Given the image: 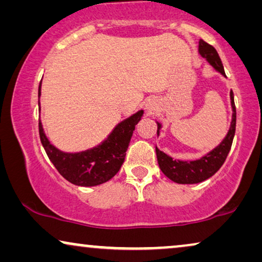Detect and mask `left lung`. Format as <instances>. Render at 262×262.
<instances>
[{
	"mask_svg": "<svg viewBox=\"0 0 262 262\" xmlns=\"http://www.w3.org/2000/svg\"><path fill=\"white\" fill-rule=\"evenodd\" d=\"M199 53L204 58L209 60V63L216 69L218 73H221L225 76V71L222 64V60L218 56L216 49L212 45L207 44L206 41H199ZM231 106H232V120L230 128L227 137L223 139V142L213 149L212 151L207 154L206 156L202 157L200 160L196 161H177L173 160L166 154L160 151L156 148L157 162L162 170V173L166 175L168 179L171 181L177 182V184L191 185V184H199V182L205 181L206 179L212 177L214 173H217L218 169L223 166V163L227 160L228 154L230 151L232 145V139L235 136L236 130V107L234 102V93H230ZM161 125L157 124V128H160ZM159 134V130H157Z\"/></svg>",
	"mask_w": 262,
	"mask_h": 262,
	"instance_id": "obj_1",
	"label": "left lung"
}]
</instances>
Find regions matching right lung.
I'll return each mask as SVG.
<instances>
[{"label":"right lung","instance_id":"add662e5","mask_svg":"<svg viewBox=\"0 0 262 262\" xmlns=\"http://www.w3.org/2000/svg\"><path fill=\"white\" fill-rule=\"evenodd\" d=\"M38 95L40 96V84ZM142 116L143 111H139L121 121L105 142L96 148L82 152L67 154L56 149L46 138L41 123H39V136L50 161L58 173L71 184L91 187L111 180L119 171L126 156L132 134Z\"/></svg>","mask_w":262,"mask_h":262}]
</instances>
